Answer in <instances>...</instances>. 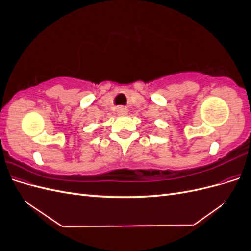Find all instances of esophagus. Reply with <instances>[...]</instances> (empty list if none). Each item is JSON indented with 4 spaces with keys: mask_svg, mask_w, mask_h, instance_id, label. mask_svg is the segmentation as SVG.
Listing matches in <instances>:
<instances>
[{
    "mask_svg": "<svg viewBox=\"0 0 251 251\" xmlns=\"http://www.w3.org/2000/svg\"><path fill=\"white\" fill-rule=\"evenodd\" d=\"M127 112H128L127 109L125 108V107H119V108L117 109V114H118V115H121V116L126 115Z\"/></svg>",
    "mask_w": 251,
    "mask_h": 251,
    "instance_id": "1",
    "label": "esophagus"
}]
</instances>
